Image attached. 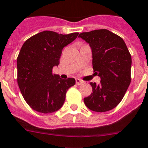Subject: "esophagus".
I'll return each mask as SVG.
<instances>
[{
	"label": "esophagus",
	"instance_id": "obj_1",
	"mask_svg": "<svg viewBox=\"0 0 148 148\" xmlns=\"http://www.w3.org/2000/svg\"><path fill=\"white\" fill-rule=\"evenodd\" d=\"M75 82H76L77 85H82V84H83V83H84V82H83L82 80H81V79H75Z\"/></svg>",
	"mask_w": 148,
	"mask_h": 148
}]
</instances>
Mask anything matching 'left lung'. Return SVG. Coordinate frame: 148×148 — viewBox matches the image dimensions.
Returning <instances> with one entry per match:
<instances>
[{"label":"left lung","mask_w":148,"mask_h":148,"mask_svg":"<svg viewBox=\"0 0 148 148\" xmlns=\"http://www.w3.org/2000/svg\"><path fill=\"white\" fill-rule=\"evenodd\" d=\"M79 37L90 45L92 66L101 77L98 85L90 82L92 93L84 98L91 110L102 113L115 108L131 83L132 57L125 41L107 29L80 33Z\"/></svg>","instance_id":"8db88e82"}]
</instances>
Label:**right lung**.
<instances>
[{"mask_svg": "<svg viewBox=\"0 0 148 148\" xmlns=\"http://www.w3.org/2000/svg\"><path fill=\"white\" fill-rule=\"evenodd\" d=\"M78 32L61 35L44 31L25 41L17 57V82L25 102L34 110L51 113L63 106L73 78L60 79L53 73L60 64L63 48L77 38Z\"/></svg>", "mask_w": 148, "mask_h": 148, "instance_id": "1", "label": "right lung"}]
</instances>
